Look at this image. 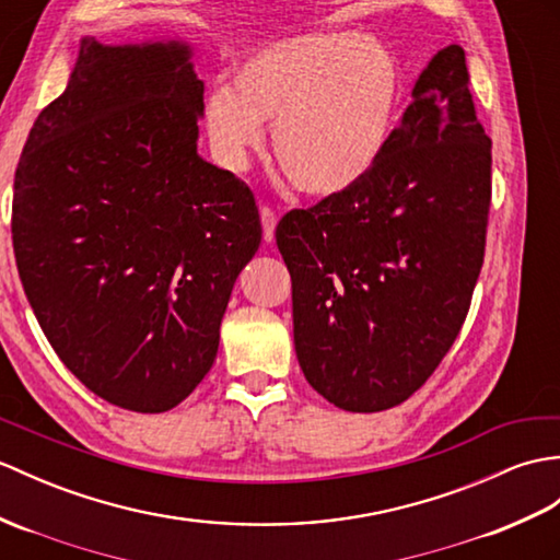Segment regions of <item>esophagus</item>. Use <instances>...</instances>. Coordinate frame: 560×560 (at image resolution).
<instances>
[{"label":"esophagus","mask_w":560,"mask_h":560,"mask_svg":"<svg viewBox=\"0 0 560 560\" xmlns=\"http://www.w3.org/2000/svg\"><path fill=\"white\" fill-rule=\"evenodd\" d=\"M259 217H262V229H265V241H275V226H277V212L271 210L269 205L259 207Z\"/></svg>","instance_id":"obj_1"}]
</instances>
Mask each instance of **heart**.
I'll use <instances>...</instances> for the list:
<instances>
[{
  "label": "heart",
  "mask_w": 560,
  "mask_h": 560,
  "mask_svg": "<svg viewBox=\"0 0 560 560\" xmlns=\"http://www.w3.org/2000/svg\"><path fill=\"white\" fill-rule=\"evenodd\" d=\"M402 71L384 45L358 33H303L241 61L205 97L214 160L241 172L275 126V154L301 192L331 198L362 184L392 142Z\"/></svg>",
  "instance_id": "b5f03b06"
}]
</instances>
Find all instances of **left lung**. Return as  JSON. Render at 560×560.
Segmentation results:
<instances>
[{
	"label": "left lung",
	"instance_id": "8db88e82",
	"mask_svg": "<svg viewBox=\"0 0 560 560\" xmlns=\"http://www.w3.org/2000/svg\"><path fill=\"white\" fill-rule=\"evenodd\" d=\"M491 140L460 45L429 61L374 172L285 212L293 341L307 384L336 408L408 400L458 339L485 262Z\"/></svg>",
	"mask_w": 560,
	"mask_h": 560
}]
</instances>
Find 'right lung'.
<instances>
[{"mask_svg": "<svg viewBox=\"0 0 560 560\" xmlns=\"http://www.w3.org/2000/svg\"><path fill=\"white\" fill-rule=\"evenodd\" d=\"M178 43L81 45L14 176L11 241L37 322L90 392L166 412L210 372L262 241L250 186L198 158L205 85Z\"/></svg>", "mask_w": 560, "mask_h": 560, "instance_id": "1", "label": "right lung"}]
</instances>
